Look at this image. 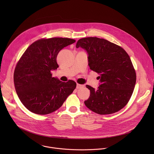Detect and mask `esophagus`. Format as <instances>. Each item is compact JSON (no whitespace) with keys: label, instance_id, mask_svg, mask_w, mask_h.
<instances>
[{"label":"esophagus","instance_id":"1","mask_svg":"<svg viewBox=\"0 0 154 154\" xmlns=\"http://www.w3.org/2000/svg\"><path fill=\"white\" fill-rule=\"evenodd\" d=\"M84 87V85H81V84H77V85H76V88H77V89L83 88Z\"/></svg>","mask_w":154,"mask_h":154}]
</instances>
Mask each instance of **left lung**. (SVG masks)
<instances>
[{
    "mask_svg": "<svg viewBox=\"0 0 154 154\" xmlns=\"http://www.w3.org/2000/svg\"><path fill=\"white\" fill-rule=\"evenodd\" d=\"M76 47L86 50L90 69L100 75L97 89L86 85L90 90V96L84 101L87 107L101 115L123 109L132 96L136 80L128 54L121 47L97 37L81 38Z\"/></svg>",
    "mask_w": 154,
    "mask_h": 154,
    "instance_id": "left-lung-1",
    "label": "left lung"
}]
</instances>
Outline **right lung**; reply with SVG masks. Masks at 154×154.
I'll list each match as a JSON object with an SVG mask.
<instances>
[{
  "label": "right lung",
  "instance_id": "right-lung-1",
  "mask_svg": "<svg viewBox=\"0 0 154 154\" xmlns=\"http://www.w3.org/2000/svg\"><path fill=\"white\" fill-rule=\"evenodd\" d=\"M75 42L67 38L41 39L31 44L15 67L14 81L23 105L32 112L44 115L59 109L76 87L52 78L51 70L59 67L57 56L64 47Z\"/></svg>",
  "mask_w": 154,
  "mask_h": 154
}]
</instances>
